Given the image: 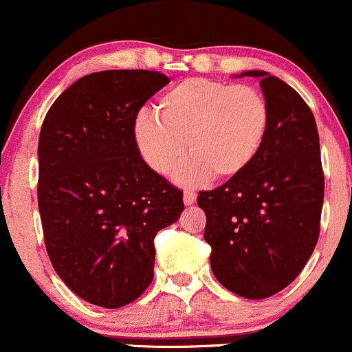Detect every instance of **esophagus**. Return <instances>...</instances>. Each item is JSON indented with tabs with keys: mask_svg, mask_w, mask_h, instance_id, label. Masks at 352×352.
Masks as SVG:
<instances>
[{
	"mask_svg": "<svg viewBox=\"0 0 352 352\" xmlns=\"http://www.w3.org/2000/svg\"><path fill=\"white\" fill-rule=\"evenodd\" d=\"M183 199H184V205H186V206L195 205V203H196V192H192V191H184Z\"/></svg>",
	"mask_w": 352,
	"mask_h": 352,
	"instance_id": "1",
	"label": "esophagus"
}]
</instances>
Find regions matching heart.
Returning <instances> with one entry per match:
<instances>
[{
	"label": "heart",
	"mask_w": 352,
	"mask_h": 352,
	"mask_svg": "<svg viewBox=\"0 0 352 352\" xmlns=\"http://www.w3.org/2000/svg\"><path fill=\"white\" fill-rule=\"evenodd\" d=\"M156 111L138 117L139 151L154 171L169 175L186 147L190 156L175 175L186 186L213 175L218 179L240 175L265 141L267 102L250 85L188 78L162 94Z\"/></svg>",
	"instance_id": "b5f03b06"
}]
</instances>
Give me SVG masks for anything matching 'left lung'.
I'll use <instances>...</instances> for the list:
<instances>
[{
	"label": "left lung",
	"instance_id": "obj_1",
	"mask_svg": "<svg viewBox=\"0 0 352 352\" xmlns=\"http://www.w3.org/2000/svg\"><path fill=\"white\" fill-rule=\"evenodd\" d=\"M236 77L260 80L268 107L262 149L240 175L201 191L211 270L225 289L267 298L294 282L319 238L324 175L316 119L305 100L263 70Z\"/></svg>",
	"mask_w": 352,
	"mask_h": 352
}]
</instances>
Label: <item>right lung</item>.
Here are the masks:
<instances>
[{
	"label": "right lung",
	"instance_id": "add662e5",
	"mask_svg": "<svg viewBox=\"0 0 352 352\" xmlns=\"http://www.w3.org/2000/svg\"><path fill=\"white\" fill-rule=\"evenodd\" d=\"M161 72L104 70L54 102L38 141V210L58 277L94 305L131 304L154 277V236L183 213V192L146 164L139 109Z\"/></svg>",
	"mask_w": 352,
	"mask_h": 352
}]
</instances>
